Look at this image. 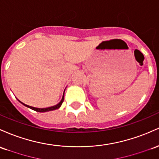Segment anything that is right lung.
I'll return each mask as SVG.
<instances>
[{"instance_id": "obj_1", "label": "right lung", "mask_w": 159, "mask_h": 159, "mask_svg": "<svg viewBox=\"0 0 159 159\" xmlns=\"http://www.w3.org/2000/svg\"><path fill=\"white\" fill-rule=\"evenodd\" d=\"M64 100V93H63V96H62V99L60 100V102H59L58 104H57V105L53 106H50V107H48V108H35V107H33V106H28L26 105V104H24L23 102H22L21 101H20V102L22 104V105H24L26 107L29 108V109H32V110L34 111H38V112H45V111H53V110H56V109H59V108L61 106H62V102H63Z\"/></svg>"}]
</instances>
